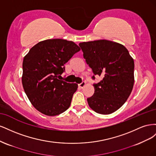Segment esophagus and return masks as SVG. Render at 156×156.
Instances as JSON below:
<instances>
[{"label":"esophagus","instance_id":"34e87169","mask_svg":"<svg viewBox=\"0 0 156 156\" xmlns=\"http://www.w3.org/2000/svg\"><path fill=\"white\" fill-rule=\"evenodd\" d=\"M85 84H86L85 81H82L81 83L79 84V87H81V88H83L84 86H85Z\"/></svg>","mask_w":156,"mask_h":156}]
</instances>
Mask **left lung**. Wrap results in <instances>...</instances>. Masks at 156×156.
<instances>
[{
	"mask_svg": "<svg viewBox=\"0 0 156 156\" xmlns=\"http://www.w3.org/2000/svg\"><path fill=\"white\" fill-rule=\"evenodd\" d=\"M94 75L102 79L94 83L93 96L87 98L92 110L108 115L120 108L129 98L134 84V61L125 47L106 40L79 44Z\"/></svg>",
	"mask_w": 156,
	"mask_h": 156,
	"instance_id": "left-lung-1",
	"label": "left lung"
}]
</instances>
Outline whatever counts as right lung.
<instances>
[{
	"label": "right lung",
	"mask_w": 156,
	"mask_h": 156,
	"mask_svg": "<svg viewBox=\"0 0 156 156\" xmlns=\"http://www.w3.org/2000/svg\"><path fill=\"white\" fill-rule=\"evenodd\" d=\"M81 50L74 42L62 39L42 41L30 49L23 62L22 84L30 101L48 116L69 107L78 85L62 80L64 64Z\"/></svg>",
	"instance_id": "1"
}]
</instances>
